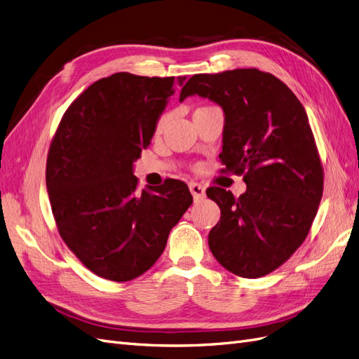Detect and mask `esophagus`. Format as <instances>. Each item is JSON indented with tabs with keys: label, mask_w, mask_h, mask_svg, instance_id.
<instances>
[{
	"label": "esophagus",
	"mask_w": 359,
	"mask_h": 359,
	"mask_svg": "<svg viewBox=\"0 0 359 359\" xmlns=\"http://www.w3.org/2000/svg\"><path fill=\"white\" fill-rule=\"evenodd\" d=\"M190 191H191V194H193V198L194 199H203L205 198V187L203 186H201V184H198V182H190Z\"/></svg>",
	"instance_id": "esophagus-1"
}]
</instances>
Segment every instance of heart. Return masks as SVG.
Here are the masks:
<instances>
[{
    "instance_id": "obj_1",
    "label": "heart",
    "mask_w": 359,
    "mask_h": 359,
    "mask_svg": "<svg viewBox=\"0 0 359 359\" xmlns=\"http://www.w3.org/2000/svg\"><path fill=\"white\" fill-rule=\"evenodd\" d=\"M203 107H208V106H202V107H198L196 111H199V109H203ZM196 111H194V112H196ZM166 121H168V115H166V114H163V115H160V116H158L157 123H156V133H160V132H163V128H165V126H166Z\"/></svg>"
}]
</instances>
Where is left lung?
Here are the masks:
<instances>
[{
  "instance_id": "obj_1",
  "label": "left lung",
  "mask_w": 359,
  "mask_h": 359,
  "mask_svg": "<svg viewBox=\"0 0 359 359\" xmlns=\"http://www.w3.org/2000/svg\"><path fill=\"white\" fill-rule=\"evenodd\" d=\"M193 94L223 107L222 172L247 184L240 198L206 190L222 210L210 250L235 276L264 277L306 240L322 199L323 168L309 116L285 82L257 69L194 74L180 102Z\"/></svg>"
}]
</instances>
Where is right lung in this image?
Here are the masks:
<instances>
[{
  "mask_svg": "<svg viewBox=\"0 0 359 359\" xmlns=\"http://www.w3.org/2000/svg\"><path fill=\"white\" fill-rule=\"evenodd\" d=\"M186 76L114 73L64 112L48 153L46 187L62 241L94 274L133 280L153 266L193 203L186 182L137 190L133 161Z\"/></svg>",
  "mask_w": 359,
  "mask_h": 359,
  "instance_id": "add662e5",
  "label": "right lung"
}]
</instances>
